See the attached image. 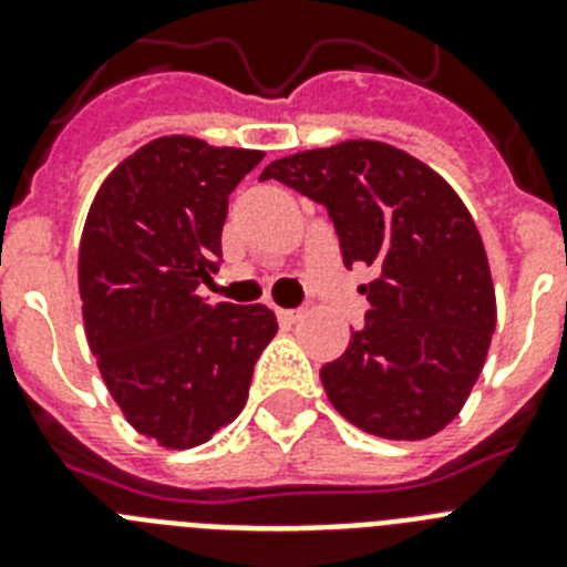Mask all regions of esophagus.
I'll list each match as a JSON object with an SVG mask.
<instances>
[{"instance_id":"34e87169","label":"esophagus","mask_w":567,"mask_h":567,"mask_svg":"<svg viewBox=\"0 0 567 567\" xmlns=\"http://www.w3.org/2000/svg\"><path fill=\"white\" fill-rule=\"evenodd\" d=\"M275 315H278V320L284 323V327H292V323H298V320L303 318L300 309H275Z\"/></svg>"}]
</instances>
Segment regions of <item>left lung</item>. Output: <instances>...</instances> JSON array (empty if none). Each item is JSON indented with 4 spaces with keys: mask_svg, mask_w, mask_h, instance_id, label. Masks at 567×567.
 I'll return each mask as SVG.
<instances>
[{
    "mask_svg": "<svg viewBox=\"0 0 567 567\" xmlns=\"http://www.w3.org/2000/svg\"><path fill=\"white\" fill-rule=\"evenodd\" d=\"M323 204L343 264L374 269L365 327L320 369L329 403L360 432L425 440L463 412L497 327L480 229L429 164L372 138L284 155L260 173Z\"/></svg>",
    "mask_w": 567,
    "mask_h": 567,
    "instance_id": "8db88e82",
    "label": "left lung"
}]
</instances>
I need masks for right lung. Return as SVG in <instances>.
<instances>
[{
	"label": "right lung",
	"mask_w": 567,
	"mask_h": 567,
	"mask_svg": "<svg viewBox=\"0 0 567 567\" xmlns=\"http://www.w3.org/2000/svg\"><path fill=\"white\" fill-rule=\"evenodd\" d=\"M264 158L195 135H162L99 187L79 244L84 334L124 420L155 445L207 443L240 414L258 354L278 332L267 307L204 303L229 193Z\"/></svg>",
	"instance_id": "obj_1"
}]
</instances>
